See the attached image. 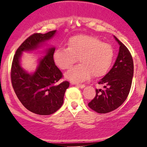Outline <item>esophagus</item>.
<instances>
[{"label": "esophagus", "instance_id": "esophagus-1", "mask_svg": "<svg viewBox=\"0 0 147 147\" xmlns=\"http://www.w3.org/2000/svg\"><path fill=\"white\" fill-rule=\"evenodd\" d=\"M76 86H77V87L80 88H85L86 86L84 84H76Z\"/></svg>", "mask_w": 147, "mask_h": 147}]
</instances>
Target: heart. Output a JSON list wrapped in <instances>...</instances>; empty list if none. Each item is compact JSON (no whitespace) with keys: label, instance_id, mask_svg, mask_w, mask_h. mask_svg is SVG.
<instances>
[{"label":"heart","instance_id":"obj_1","mask_svg":"<svg viewBox=\"0 0 147 147\" xmlns=\"http://www.w3.org/2000/svg\"><path fill=\"white\" fill-rule=\"evenodd\" d=\"M114 52L111 45L102 43L96 37L79 34L70 37L68 48H59L53 54L54 61L61 70H68L77 61L79 65L65 74L68 80L75 83L84 82L93 75H105L113 61Z\"/></svg>","mask_w":147,"mask_h":147}]
</instances>
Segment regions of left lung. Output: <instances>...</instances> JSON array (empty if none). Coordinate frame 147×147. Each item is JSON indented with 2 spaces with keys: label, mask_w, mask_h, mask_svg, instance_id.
<instances>
[{
  "label": "left lung",
  "mask_w": 147,
  "mask_h": 147,
  "mask_svg": "<svg viewBox=\"0 0 147 147\" xmlns=\"http://www.w3.org/2000/svg\"><path fill=\"white\" fill-rule=\"evenodd\" d=\"M119 45L113 66L99 82L105 89H96L95 98L88 103L98 113H108L119 107L127 98L133 77V61L128 48L114 36Z\"/></svg>",
  "instance_id": "1"
}]
</instances>
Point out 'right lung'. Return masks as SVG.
I'll return each mask as SVG.
<instances>
[{
    "instance_id": "add662e5",
    "label": "right lung",
    "mask_w": 147,
    "mask_h": 147,
    "mask_svg": "<svg viewBox=\"0 0 147 147\" xmlns=\"http://www.w3.org/2000/svg\"><path fill=\"white\" fill-rule=\"evenodd\" d=\"M56 32L53 30L28 37L16 50L11 65V84L16 96L28 111L41 115H51L60 109L69 82H59L62 73L53 59L55 47L45 49V56L38 59L36 70L30 73L22 67L21 57L23 52L41 48Z\"/></svg>"
}]
</instances>
